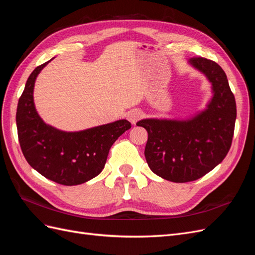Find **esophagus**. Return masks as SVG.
I'll return each instance as SVG.
<instances>
[{"label": "esophagus", "mask_w": 255, "mask_h": 255, "mask_svg": "<svg viewBox=\"0 0 255 255\" xmlns=\"http://www.w3.org/2000/svg\"><path fill=\"white\" fill-rule=\"evenodd\" d=\"M141 115H142V114H141L139 111L132 110V111H129V112L128 113L127 118H128V120L130 123H132V125H135V123L141 118Z\"/></svg>", "instance_id": "obj_1"}]
</instances>
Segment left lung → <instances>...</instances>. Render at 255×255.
<instances>
[{
    "instance_id": "8db88e82",
    "label": "left lung",
    "mask_w": 255,
    "mask_h": 255,
    "mask_svg": "<svg viewBox=\"0 0 255 255\" xmlns=\"http://www.w3.org/2000/svg\"><path fill=\"white\" fill-rule=\"evenodd\" d=\"M188 64L206 76L213 97L206 109L187 119H142L148 132L144 156L151 170L167 181H195L219 165L231 148L236 103L227 75L215 61L195 57Z\"/></svg>"
}]
</instances>
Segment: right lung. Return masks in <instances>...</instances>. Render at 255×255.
<instances>
[{"mask_svg": "<svg viewBox=\"0 0 255 255\" xmlns=\"http://www.w3.org/2000/svg\"><path fill=\"white\" fill-rule=\"evenodd\" d=\"M51 60L30 73L19 99V142L27 163L41 175L66 186L80 185L101 173L111 146L130 128V123L122 119L79 132L47 125L36 111L33 95L38 74Z\"/></svg>", "mask_w": 255, "mask_h": 255, "instance_id": "1", "label": "right lung"}]
</instances>
